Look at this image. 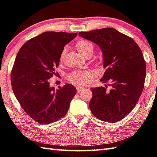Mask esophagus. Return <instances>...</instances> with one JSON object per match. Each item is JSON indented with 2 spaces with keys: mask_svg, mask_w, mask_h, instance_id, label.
Here are the masks:
<instances>
[{
  "mask_svg": "<svg viewBox=\"0 0 157 157\" xmlns=\"http://www.w3.org/2000/svg\"><path fill=\"white\" fill-rule=\"evenodd\" d=\"M83 89H84V88H82V87H78V88H77V93H79L82 92V91L83 90Z\"/></svg>",
  "mask_w": 157,
  "mask_h": 157,
  "instance_id": "34e87169",
  "label": "esophagus"
}]
</instances>
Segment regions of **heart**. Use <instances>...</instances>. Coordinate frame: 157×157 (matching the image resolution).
<instances>
[{"instance_id":"obj_1","label":"heart","mask_w":157,"mask_h":157,"mask_svg":"<svg viewBox=\"0 0 157 157\" xmlns=\"http://www.w3.org/2000/svg\"><path fill=\"white\" fill-rule=\"evenodd\" d=\"M75 47L78 52L82 56H86L88 53H93V46L90 42L85 40H80L77 42ZM67 53V49L62 50L59 57V59L62 61L64 59L65 54ZM91 74L88 71H74L67 76V79L71 83H72L77 86H84L88 82V79L90 78Z\"/></svg>"}]
</instances>
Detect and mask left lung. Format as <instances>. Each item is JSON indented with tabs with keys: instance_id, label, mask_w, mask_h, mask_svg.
<instances>
[{
	"instance_id": "1",
	"label": "left lung",
	"mask_w": 157,
	"mask_h": 157,
	"mask_svg": "<svg viewBox=\"0 0 157 157\" xmlns=\"http://www.w3.org/2000/svg\"><path fill=\"white\" fill-rule=\"evenodd\" d=\"M79 35L101 49L106 69L101 81L110 82L112 87L92 88L91 113L106 122L121 121L135 108L143 92L146 65L142 51L132 38L113 28L80 31Z\"/></svg>"
}]
</instances>
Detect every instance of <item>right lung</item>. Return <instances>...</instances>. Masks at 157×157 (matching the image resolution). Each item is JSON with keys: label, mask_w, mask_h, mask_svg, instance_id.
<instances>
[{"label": "right lung", "mask_w": 157, "mask_h": 157, "mask_svg": "<svg viewBox=\"0 0 157 157\" xmlns=\"http://www.w3.org/2000/svg\"><path fill=\"white\" fill-rule=\"evenodd\" d=\"M77 34L46 31L25 42L17 53L11 72L13 92L25 112L39 124L53 123L66 115L76 94L73 85L55 90L49 80L64 46Z\"/></svg>", "instance_id": "add662e5"}]
</instances>
